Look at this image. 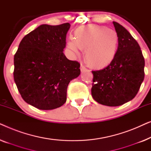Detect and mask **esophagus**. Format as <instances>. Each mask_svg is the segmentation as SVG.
<instances>
[{
    "mask_svg": "<svg viewBox=\"0 0 151 151\" xmlns=\"http://www.w3.org/2000/svg\"><path fill=\"white\" fill-rule=\"evenodd\" d=\"M86 69L85 66H84L83 65H82V64H81V65H80V70H81V71H85Z\"/></svg>",
    "mask_w": 151,
    "mask_h": 151,
    "instance_id": "1",
    "label": "esophagus"
}]
</instances>
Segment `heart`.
Masks as SVG:
<instances>
[{"mask_svg":"<svg viewBox=\"0 0 151 151\" xmlns=\"http://www.w3.org/2000/svg\"><path fill=\"white\" fill-rule=\"evenodd\" d=\"M118 46L117 33L104 26L89 25L76 31V40H70L67 47L79 55L85 49V59L91 67L103 68L109 65L115 56Z\"/></svg>","mask_w":151,"mask_h":151,"instance_id":"obj_1","label":"heart"}]
</instances>
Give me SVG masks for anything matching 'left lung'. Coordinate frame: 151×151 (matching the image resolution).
Returning <instances> with one entry per match:
<instances>
[{
  "label": "left lung",
  "instance_id": "obj_1",
  "mask_svg": "<svg viewBox=\"0 0 151 151\" xmlns=\"http://www.w3.org/2000/svg\"><path fill=\"white\" fill-rule=\"evenodd\" d=\"M118 47L112 62L103 69L92 71L93 98L101 104L117 106L133 100L144 78L145 61L140 47L121 24L113 22Z\"/></svg>",
  "mask_w": 151,
  "mask_h": 151
}]
</instances>
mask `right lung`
I'll return each mask as SVG.
<instances>
[{
  "label": "right lung",
  "instance_id": "right-lung-1",
  "mask_svg": "<svg viewBox=\"0 0 151 151\" xmlns=\"http://www.w3.org/2000/svg\"><path fill=\"white\" fill-rule=\"evenodd\" d=\"M70 24H42L27 34L14 55V78L27 103L41 110L63 106L71 80L80 74V63L64 54Z\"/></svg>",
  "mask_w": 151,
  "mask_h": 151
}]
</instances>
